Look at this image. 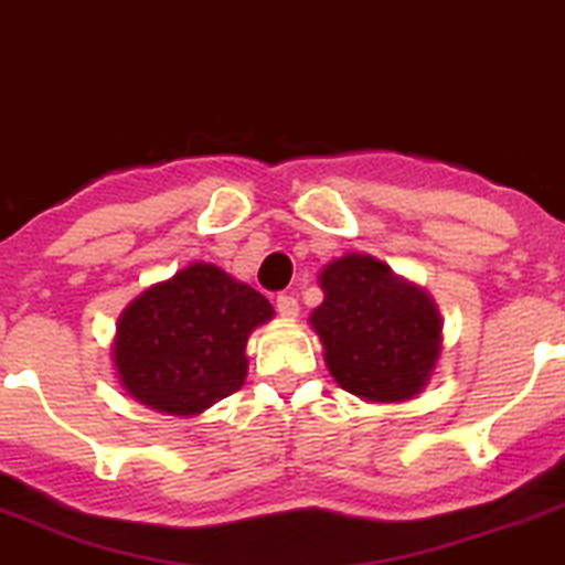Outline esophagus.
I'll use <instances>...</instances> for the list:
<instances>
[{
    "label": "esophagus",
    "mask_w": 565,
    "mask_h": 565,
    "mask_svg": "<svg viewBox=\"0 0 565 565\" xmlns=\"http://www.w3.org/2000/svg\"><path fill=\"white\" fill-rule=\"evenodd\" d=\"M276 309H278V315H281L284 320H295V318H298V312H300L298 298H295V295H278Z\"/></svg>",
    "instance_id": "esophagus-1"
}]
</instances>
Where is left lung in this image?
I'll use <instances>...</instances> for the list:
<instances>
[{"mask_svg": "<svg viewBox=\"0 0 565 565\" xmlns=\"http://www.w3.org/2000/svg\"><path fill=\"white\" fill-rule=\"evenodd\" d=\"M318 281L323 303L309 326L334 382L373 404L418 398L443 351L435 298L367 253L331 258Z\"/></svg>", "mask_w": 565, "mask_h": 565, "instance_id": "left-lung-1", "label": "left lung"}]
</instances>
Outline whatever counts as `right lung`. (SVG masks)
I'll return each mask as SVG.
<instances>
[{"instance_id":"right-lung-1","label":"right lung","mask_w":565,"mask_h":565,"mask_svg":"<svg viewBox=\"0 0 565 565\" xmlns=\"http://www.w3.org/2000/svg\"><path fill=\"white\" fill-rule=\"evenodd\" d=\"M270 300L209 262L150 284L116 320L110 360L130 398L167 415L205 413L247 376V337Z\"/></svg>"}]
</instances>
